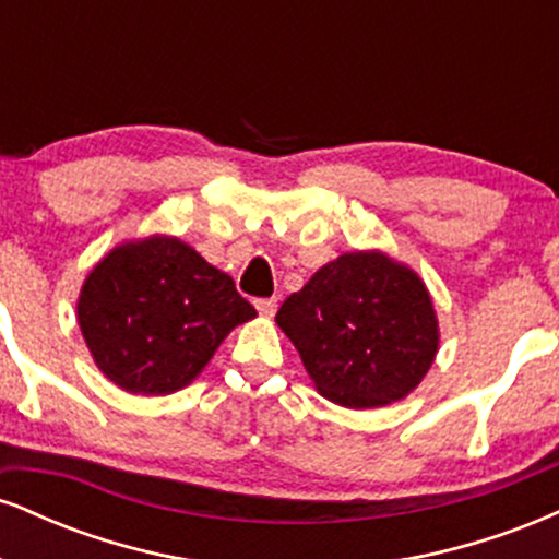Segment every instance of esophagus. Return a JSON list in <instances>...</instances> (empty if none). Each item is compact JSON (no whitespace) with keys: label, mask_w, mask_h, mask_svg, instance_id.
<instances>
[{"label":"esophagus","mask_w":559,"mask_h":559,"mask_svg":"<svg viewBox=\"0 0 559 559\" xmlns=\"http://www.w3.org/2000/svg\"><path fill=\"white\" fill-rule=\"evenodd\" d=\"M254 307L260 310V316L273 318L275 310H278V299H258V301H254Z\"/></svg>","instance_id":"obj_1"}]
</instances>
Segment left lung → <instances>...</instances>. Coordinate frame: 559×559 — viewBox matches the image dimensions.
Segmentation results:
<instances>
[{"mask_svg": "<svg viewBox=\"0 0 559 559\" xmlns=\"http://www.w3.org/2000/svg\"><path fill=\"white\" fill-rule=\"evenodd\" d=\"M275 323L320 394L352 409L404 400L439 352L426 284L378 249L320 267L281 305Z\"/></svg>", "mask_w": 559, "mask_h": 559, "instance_id": "left-lung-1", "label": "left lung"}]
</instances>
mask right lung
Returning a JSON list of instances; mask_svg holds the SVG:
<instances>
[{
	"label": "right lung",
	"mask_w": 559,
	"mask_h": 559,
	"mask_svg": "<svg viewBox=\"0 0 559 559\" xmlns=\"http://www.w3.org/2000/svg\"><path fill=\"white\" fill-rule=\"evenodd\" d=\"M254 316L228 273L159 234L105 254L79 297V325L96 368L144 396L189 386L223 338Z\"/></svg>",
	"instance_id": "1"
}]
</instances>
